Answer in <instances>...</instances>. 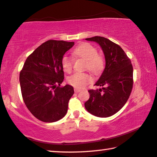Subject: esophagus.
<instances>
[{
	"label": "esophagus",
	"instance_id": "1",
	"mask_svg": "<svg viewBox=\"0 0 157 157\" xmlns=\"http://www.w3.org/2000/svg\"><path fill=\"white\" fill-rule=\"evenodd\" d=\"M74 91H75V93H79L81 91V90H80V89L75 88V89H74Z\"/></svg>",
	"mask_w": 157,
	"mask_h": 157
}]
</instances>
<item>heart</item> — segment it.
I'll list each match as a JSON object with an SVG mask.
<instances>
[{
  "instance_id": "obj_1",
  "label": "heart",
  "mask_w": 157,
  "mask_h": 157,
  "mask_svg": "<svg viewBox=\"0 0 157 157\" xmlns=\"http://www.w3.org/2000/svg\"><path fill=\"white\" fill-rule=\"evenodd\" d=\"M74 55L86 60L85 69L89 70L95 75L100 74L103 70L105 65L103 57L98 53L97 48L90 43H83L78 45L74 50ZM61 64L64 71L71 73L74 66L73 58L65 55L62 57ZM93 80V77L88 73H75L69 77L67 81L74 88L81 89Z\"/></svg>"
}]
</instances>
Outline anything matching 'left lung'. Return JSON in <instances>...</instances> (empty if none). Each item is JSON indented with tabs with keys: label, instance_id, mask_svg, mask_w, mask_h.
<instances>
[{
	"label": "left lung",
	"instance_id": "8db88e82",
	"mask_svg": "<svg viewBox=\"0 0 157 157\" xmlns=\"http://www.w3.org/2000/svg\"><path fill=\"white\" fill-rule=\"evenodd\" d=\"M100 45L105 57V68L95 86L101 88L88 90L90 98L85 102L89 113L98 117H109L124 107L133 85L131 61L119 45L105 37L86 38Z\"/></svg>",
	"mask_w": 157,
	"mask_h": 157
}]
</instances>
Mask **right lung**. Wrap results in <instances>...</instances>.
Returning a JSON list of instances; mask_svg holds the SVG:
<instances>
[{
	"label": "right lung",
	"mask_w": 157,
	"mask_h": 157,
	"mask_svg": "<svg viewBox=\"0 0 157 157\" xmlns=\"http://www.w3.org/2000/svg\"><path fill=\"white\" fill-rule=\"evenodd\" d=\"M74 45V42L48 40L29 55L20 71L24 102L41 121H57L67 114L74 90L71 86H60L64 78L61 60Z\"/></svg>",
	"instance_id": "right-lung-1"
}]
</instances>
